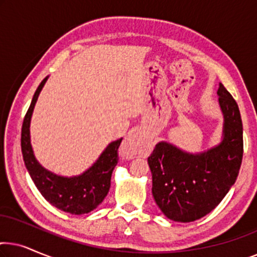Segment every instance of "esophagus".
Wrapping results in <instances>:
<instances>
[{"instance_id": "1", "label": "esophagus", "mask_w": 257, "mask_h": 257, "mask_svg": "<svg viewBox=\"0 0 257 257\" xmlns=\"http://www.w3.org/2000/svg\"><path fill=\"white\" fill-rule=\"evenodd\" d=\"M149 149V142L147 139L140 133H133L130 135L122 143L121 150L127 157H136L140 156L144 152H146Z\"/></svg>"}]
</instances>
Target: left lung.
Here are the masks:
<instances>
[{
  "instance_id": "obj_1",
  "label": "left lung",
  "mask_w": 257,
  "mask_h": 257,
  "mask_svg": "<svg viewBox=\"0 0 257 257\" xmlns=\"http://www.w3.org/2000/svg\"><path fill=\"white\" fill-rule=\"evenodd\" d=\"M219 103L224 117L223 140L200 154H189L161 142L149 157L152 194L168 219L191 222L212 212L236 180L243 156L240 110L220 84Z\"/></svg>"
}]
</instances>
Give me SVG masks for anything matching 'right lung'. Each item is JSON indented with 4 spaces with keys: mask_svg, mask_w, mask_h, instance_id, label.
Here are the masks:
<instances>
[{
    "mask_svg": "<svg viewBox=\"0 0 257 257\" xmlns=\"http://www.w3.org/2000/svg\"><path fill=\"white\" fill-rule=\"evenodd\" d=\"M48 77L42 80L23 119L21 147L23 160L34 184L48 202L63 212L80 215L90 213L103 202L111 186V175L118 164V149L122 139L111 143L92 167L79 177L63 178L44 170L35 159L30 144V119L34 106Z\"/></svg>",
    "mask_w": 257,
    "mask_h": 257,
    "instance_id": "right-lung-1",
    "label": "right lung"
}]
</instances>
